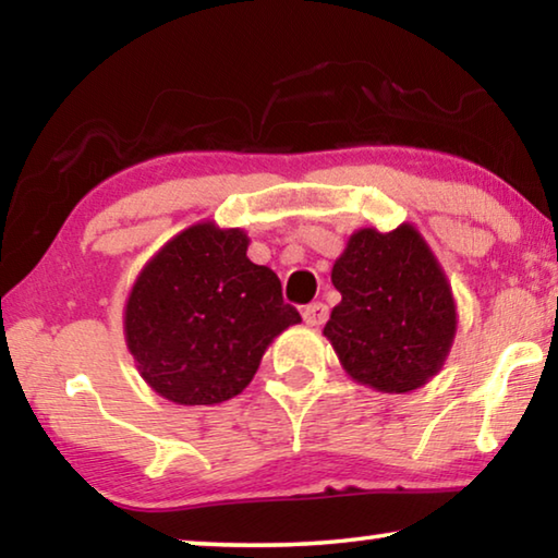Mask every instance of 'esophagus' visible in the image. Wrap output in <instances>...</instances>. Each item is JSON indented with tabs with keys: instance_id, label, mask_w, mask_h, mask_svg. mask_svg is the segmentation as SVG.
Masks as SVG:
<instances>
[{
	"instance_id": "1",
	"label": "esophagus",
	"mask_w": 558,
	"mask_h": 558,
	"mask_svg": "<svg viewBox=\"0 0 558 558\" xmlns=\"http://www.w3.org/2000/svg\"><path fill=\"white\" fill-rule=\"evenodd\" d=\"M327 317H329V310L325 302H313V305H307L305 310H302V319H305L310 327L325 325Z\"/></svg>"
}]
</instances>
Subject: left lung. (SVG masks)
I'll list each match as a JSON object with an SVG mask.
<instances>
[{
    "instance_id": "1",
    "label": "left lung",
    "mask_w": 558,
    "mask_h": 558,
    "mask_svg": "<svg viewBox=\"0 0 558 558\" xmlns=\"http://www.w3.org/2000/svg\"><path fill=\"white\" fill-rule=\"evenodd\" d=\"M342 302L323 335L356 384L409 393L436 376L458 332L446 270L411 223L359 229L332 266Z\"/></svg>"
}]
</instances>
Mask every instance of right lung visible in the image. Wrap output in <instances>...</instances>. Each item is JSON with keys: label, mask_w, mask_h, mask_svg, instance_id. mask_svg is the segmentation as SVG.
<instances>
[{"label": "right lung", "mask_w": 558, "mask_h": 558, "mask_svg": "<svg viewBox=\"0 0 558 558\" xmlns=\"http://www.w3.org/2000/svg\"><path fill=\"white\" fill-rule=\"evenodd\" d=\"M243 229L202 221L177 233L140 270L125 302V344L149 389L179 405L239 396L282 329L300 323Z\"/></svg>", "instance_id": "right-lung-1"}]
</instances>
